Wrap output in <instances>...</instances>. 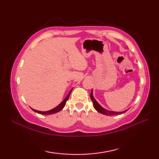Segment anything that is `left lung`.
<instances>
[{"instance_id":"1","label":"left lung","mask_w":159,"mask_h":159,"mask_svg":"<svg viewBox=\"0 0 159 159\" xmlns=\"http://www.w3.org/2000/svg\"><path fill=\"white\" fill-rule=\"evenodd\" d=\"M90 97H91V99H92L93 104V107L94 109H95L98 112H99L100 113H102L103 115H106V116H115V115H120V114H122L126 112V111H120V112H117V111H109V110H107L105 109H104L102 107L100 106V104H98V102H97L96 100V99L94 98V97L93 96V90H92V92H91L90 94Z\"/></svg>"}]
</instances>
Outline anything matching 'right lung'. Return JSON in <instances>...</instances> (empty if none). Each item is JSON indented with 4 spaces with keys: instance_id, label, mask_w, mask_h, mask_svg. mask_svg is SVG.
Segmentation results:
<instances>
[{
    "instance_id": "1",
    "label": "right lung",
    "mask_w": 159,
    "mask_h": 159,
    "mask_svg": "<svg viewBox=\"0 0 159 159\" xmlns=\"http://www.w3.org/2000/svg\"><path fill=\"white\" fill-rule=\"evenodd\" d=\"M72 89L70 90V92H69L68 94H67V96L66 97V98L64 99L62 101V102L59 104L58 106H57L56 107H55V108H54V109H52L51 110H49V111H37V110L33 109H32V108H31V109L33 111H35V112L38 113L39 114H41V115H51V114H54V113H56L57 112H59V111H60L61 110H62L63 109V107H65L67 100H68V98H69V97H70V93H71V92H72Z\"/></svg>"
}]
</instances>
